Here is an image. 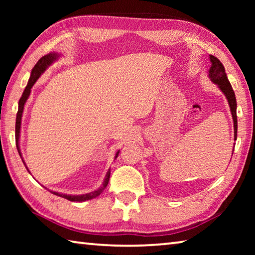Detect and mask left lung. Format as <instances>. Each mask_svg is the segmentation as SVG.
Segmentation results:
<instances>
[{
	"instance_id": "1",
	"label": "left lung",
	"mask_w": 255,
	"mask_h": 255,
	"mask_svg": "<svg viewBox=\"0 0 255 255\" xmlns=\"http://www.w3.org/2000/svg\"><path fill=\"white\" fill-rule=\"evenodd\" d=\"M209 59L211 62V66L209 68V79L214 82L215 84L218 85V88L222 90V92L225 94V97L228 101V105L231 108L233 122H234V138L236 140L237 137V116H236V98L235 93L233 91V88L227 79V75L225 73V68L217 57L210 55ZM234 152V150H233Z\"/></svg>"
}]
</instances>
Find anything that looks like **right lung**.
<instances>
[{"instance_id":"1","label":"right lung","mask_w":255,"mask_h":255,"mask_svg":"<svg viewBox=\"0 0 255 255\" xmlns=\"http://www.w3.org/2000/svg\"><path fill=\"white\" fill-rule=\"evenodd\" d=\"M58 57H59V55L57 53H49L48 55L42 56V57L39 60H38L36 65H34V67L32 68L31 75H30V79H29L28 84H27V86H25L24 91L22 93V97H21L20 100H19V109H18V114H16V119H15V144H16V149H18V152H19V155H20L21 158H22V155H21V152H20L19 138H20V130H21V119H22V112H23L24 105H25V102H27V100H28V98L30 96V92H31V88L33 86V84L36 83V81L39 79V76L46 71V68L48 67L49 65H51V63H54L56 59H58ZM118 154H119V150L117 152V154H116V157L118 156ZM22 162H23V164L25 165L23 158H22ZM25 167H27V165H25ZM27 170H28V167H27ZM109 179H110V170L107 172L105 181H103V183H102L101 187L99 188V189H97V190H94V191H92V192L85 193V195H77V196H74V195H64V193H58V192H55V191H51V193H54V195L59 196V197H62V198H65V199L70 200V201L82 202V201H85V200L93 199V198H96V197H98L99 195H100V193L103 191V190L107 188L108 182H109Z\"/></svg>"}]
</instances>
